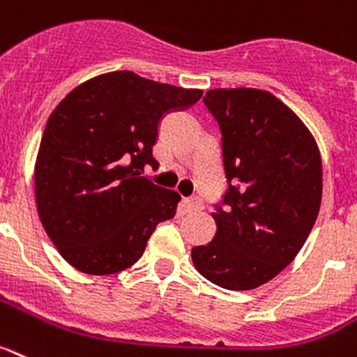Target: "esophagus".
I'll return each mask as SVG.
<instances>
[{"label":"esophagus","mask_w":357,"mask_h":357,"mask_svg":"<svg viewBox=\"0 0 357 357\" xmlns=\"http://www.w3.org/2000/svg\"><path fill=\"white\" fill-rule=\"evenodd\" d=\"M200 206H202V204H200V199H197V197H191V199L184 200V208L188 213L199 211Z\"/></svg>","instance_id":"34e87169"}]
</instances>
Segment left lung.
Wrapping results in <instances>:
<instances>
[{
	"label": "left lung",
	"instance_id": "1",
	"mask_svg": "<svg viewBox=\"0 0 357 357\" xmlns=\"http://www.w3.org/2000/svg\"><path fill=\"white\" fill-rule=\"evenodd\" d=\"M204 105L220 128L227 185L213 204L215 238L191 258L218 287L248 291L303 248L321 204V158L305 124L269 91L216 88Z\"/></svg>",
	"mask_w": 357,
	"mask_h": 357
}]
</instances>
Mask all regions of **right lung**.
<instances>
[{"label": "right lung", "mask_w": 357, "mask_h": 357, "mask_svg": "<svg viewBox=\"0 0 357 357\" xmlns=\"http://www.w3.org/2000/svg\"><path fill=\"white\" fill-rule=\"evenodd\" d=\"M202 97L133 72H112L72 90L52 112L36 160L41 224L61 257L86 274L133 266L181 195L153 184L162 119Z\"/></svg>", "instance_id": "add662e5"}]
</instances>
